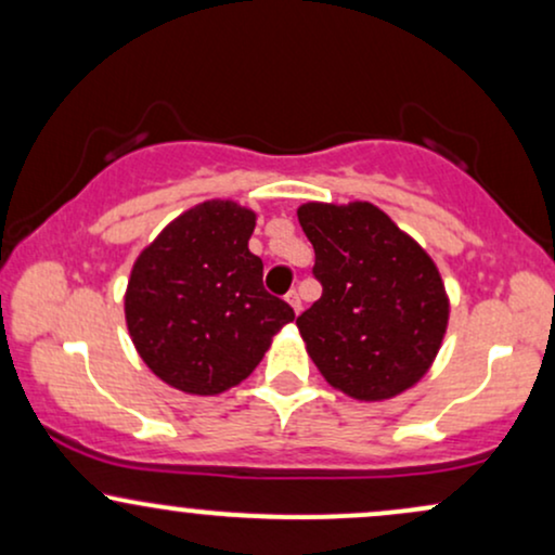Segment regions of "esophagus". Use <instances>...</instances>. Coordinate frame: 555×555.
<instances>
[{"mask_svg": "<svg viewBox=\"0 0 555 555\" xmlns=\"http://www.w3.org/2000/svg\"><path fill=\"white\" fill-rule=\"evenodd\" d=\"M286 302L292 305V310H295V315L302 313V297H299V292L292 289L289 295H286Z\"/></svg>", "mask_w": 555, "mask_h": 555, "instance_id": "34e87169", "label": "esophagus"}]
</instances>
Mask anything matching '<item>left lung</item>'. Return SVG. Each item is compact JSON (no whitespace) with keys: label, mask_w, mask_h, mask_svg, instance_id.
<instances>
[{"label":"left lung","mask_w":555,"mask_h":555,"mask_svg":"<svg viewBox=\"0 0 555 555\" xmlns=\"http://www.w3.org/2000/svg\"><path fill=\"white\" fill-rule=\"evenodd\" d=\"M297 219L323 284L321 299L297 318L310 360L347 397H399L430 371L449 328L438 266L367 201H310Z\"/></svg>","instance_id":"left-lung-1"}]
</instances>
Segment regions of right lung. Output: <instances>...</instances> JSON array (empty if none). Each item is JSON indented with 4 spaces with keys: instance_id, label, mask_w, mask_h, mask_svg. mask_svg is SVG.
Instances as JSON below:
<instances>
[{
    "instance_id": "obj_1",
    "label": "right lung",
    "mask_w": 555,
    "mask_h": 555,
    "mask_svg": "<svg viewBox=\"0 0 555 555\" xmlns=\"http://www.w3.org/2000/svg\"><path fill=\"white\" fill-rule=\"evenodd\" d=\"M256 219L234 201H203L132 263L127 331L164 384L195 397L229 391L295 321V310L263 289V260L247 247Z\"/></svg>"
}]
</instances>
